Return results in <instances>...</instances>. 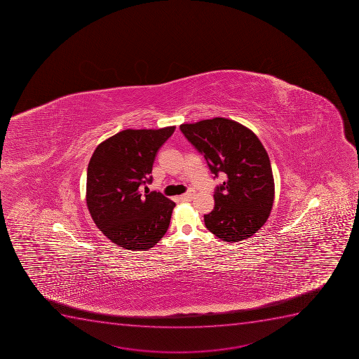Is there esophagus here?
Instances as JSON below:
<instances>
[{
  "mask_svg": "<svg viewBox=\"0 0 359 359\" xmlns=\"http://www.w3.org/2000/svg\"><path fill=\"white\" fill-rule=\"evenodd\" d=\"M196 196V193L193 192V191H189V192L186 193L184 196H179V200L180 201H191Z\"/></svg>",
  "mask_w": 359,
  "mask_h": 359,
  "instance_id": "1",
  "label": "esophagus"
}]
</instances>
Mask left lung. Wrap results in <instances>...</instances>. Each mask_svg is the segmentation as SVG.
<instances>
[{"label": "left lung", "instance_id": "obj_1", "mask_svg": "<svg viewBox=\"0 0 359 359\" xmlns=\"http://www.w3.org/2000/svg\"><path fill=\"white\" fill-rule=\"evenodd\" d=\"M180 130L217 177L226 182L214 192V210L205 215L207 229L226 242L250 238L266 224L275 186L269 156L255 133L227 118H213Z\"/></svg>", "mask_w": 359, "mask_h": 359}]
</instances>
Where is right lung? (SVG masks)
I'll return each instance as SVG.
<instances>
[{
	"label": "right lung",
	"instance_id": "1",
	"mask_svg": "<svg viewBox=\"0 0 359 359\" xmlns=\"http://www.w3.org/2000/svg\"><path fill=\"white\" fill-rule=\"evenodd\" d=\"M174 130H124L100 142L90 159L86 205L97 227L121 248L147 250L168 229L175 203L161 193L142 194V186L152 182L156 152Z\"/></svg>",
	"mask_w": 359,
	"mask_h": 359
}]
</instances>
